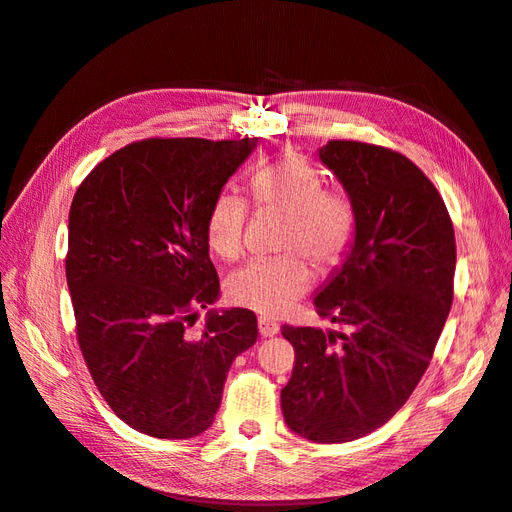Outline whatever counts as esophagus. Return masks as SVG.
Instances as JSON below:
<instances>
[{
  "label": "esophagus",
  "instance_id": "esophagus-1",
  "mask_svg": "<svg viewBox=\"0 0 512 512\" xmlns=\"http://www.w3.org/2000/svg\"><path fill=\"white\" fill-rule=\"evenodd\" d=\"M258 331H260L262 337H273V335L280 333V324L269 320V318H260L258 320Z\"/></svg>",
  "mask_w": 512,
  "mask_h": 512
}]
</instances>
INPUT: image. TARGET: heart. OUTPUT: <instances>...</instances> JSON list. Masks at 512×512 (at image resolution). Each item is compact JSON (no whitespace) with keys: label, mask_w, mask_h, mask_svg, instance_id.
<instances>
[{"label":"heart","mask_w":512,"mask_h":512,"mask_svg":"<svg viewBox=\"0 0 512 512\" xmlns=\"http://www.w3.org/2000/svg\"><path fill=\"white\" fill-rule=\"evenodd\" d=\"M252 194L260 209L286 215L282 247L292 252L256 258L232 271L226 294L235 305L280 316L312 286L314 271L304 253L320 271H331L346 258L356 228L354 205L346 192L322 188L318 170L297 153L258 168L252 177ZM245 222L247 205L241 196L232 192L215 196L205 222L211 250L226 260L237 258L243 252Z\"/></svg>","instance_id":"b5f03b06"}]
</instances>
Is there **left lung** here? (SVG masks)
Wrapping results in <instances>:
<instances>
[{
	"instance_id": "obj_1",
	"label": "left lung",
	"mask_w": 512,
	"mask_h": 512,
	"mask_svg": "<svg viewBox=\"0 0 512 512\" xmlns=\"http://www.w3.org/2000/svg\"><path fill=\"white\" fill-rule=\"evenodd\" d=\"M320 162L344 185L354 241L316 299L346 331L288 327L294 369L282 389L286 425L337 444L391 421L423 378L453 303L455 230L421 168L397 151L329 141Z\"/></svg>"
}]
</instances>
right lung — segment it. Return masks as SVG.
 I'll list each match as a JSON object with an SVG mask.
<instances>
[{"mask_svg": "<svg viewBox=\"0 0 512 512\" xmlns=\"http://www.w3.org/2000/svg\"><path fill=\"white\" fill-rule=\"evenodd\" d=\"M258 138H147L100 162L74 194L66 280L76 337L111 410L151 438L211 427L232 361L258 337L256 314L196 309L220 297L207 211Z\"/></svg>", "mask_w": 512, "mask_h": 512, "instance_id": "right-lung-1", "label": "right lung"}]
</instances>
